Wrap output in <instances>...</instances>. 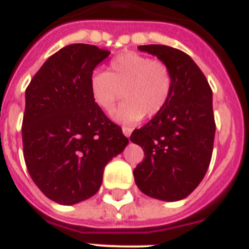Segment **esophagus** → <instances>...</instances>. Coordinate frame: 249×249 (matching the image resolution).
Listing matches in <instances>:
<instances>
[{
  "mask_svg": "<svg viewBox=\"0 0 249 249\" xmlns=\"http://www.w3.org/2000/svg\"><path fill=\"white\" fill-rule=\"evenodd\" d=\"M122 132H123V135H124V136L129 137V136H131V133H132V128H129V127H123Z\"/></svg>",
  "mask_w": 249,
  "mask_h": 249,
  "instance_id": "esophagus-1",
  "label": "esophagus"
}]
</instances>
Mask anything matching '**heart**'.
Segmentation results:
<instances>
[{
	"label": "heart",
	"mask_w": 249,
	"mask_h": 249,
	"mask_svg": "<svg viewBox=\"0 0 249 249\" xmlns=\"http://www.w3.org/2000/svg\"><path fill=\"white\" fill-rule=\"evenodd\" d=\"M172 73L161 61L135 52L121 53L110 61L109 72L95 71L90 77V92L103 112L110 113L123 95L124 102L114 120L135 124L143 116H158L172 92Z\"/></svg>",
	"instance_id": "b5f03b06"
}]
</instances>
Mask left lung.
Returning <instances> with one entry per match:
<instances>
[{
	"mask_svg": "<svg viewBox=\"0 0 249 249\" xmlns=\"http://www.w3.org/2000/svg\"><path fill=\"white\" fill-rule=\"evenodd\" d=\"M157 55L172 73V92L164 109L129 137L145 159L133 170L139 190L161 201L192 194L210 165L215 139L213 91L190 55L160 44L137 47Z\"/></svg>",
	"mask_w": 249,
	"mask_h": 249,
	"instance_id": "left-lung-1",
	"label": "left lung"
}]
</instances>
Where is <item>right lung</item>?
Wrapping results in <instances>:
<instances>
[{"instance_id": "1", "label": "right lung", "mask_w": 249, "mask_h": 249, "mask_svg": "<svg viewBox=\"0 0 249 249\" xmlns=\"http://www.w3.org/2000/svg\"><path fill=\"white\" fill-rule=\"evenodd\" d=\"M109 51L70 44L51 55L25 91L22 146L28 172L49 200L75 205L99 191L104 166L128 139L96 106L90 77Z\"/></svg>"}]
</instances>
